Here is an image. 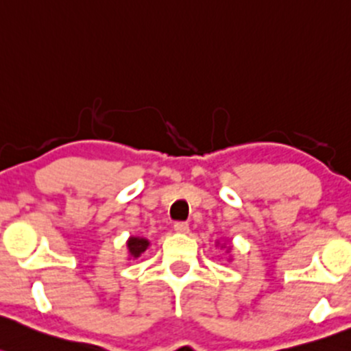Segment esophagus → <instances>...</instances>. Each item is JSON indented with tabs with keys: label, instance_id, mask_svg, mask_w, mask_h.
<instances>
[{
	"label": "esophagus",
	"instance_id": "esophagus-1",
	"mask_svg": "<svg viewBox=\"0 0 351 351\" xmlns=\"http://www.w3.org/2000/svg\"><path fill=\"white\" fill-rule=\"evenodd\" d=\"M173 228H175L176 234H188V232H190V227H188V223L185 222H176Z\"/></svg>",
	"mask_w": 351,
	"mask_h": 351
}]
</instances>
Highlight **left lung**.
Masks as SVG:
<instances>
[{
    "label": "left lung",
    "instance_id": "obj_1",
    "mask_svg": "<svg viewBox=\"0 0 351 351\" xmlns=\"http://www.w3.org/2000/svg\"><path fill=\"white\" fill-rule=\"evenodd\" d=\"M225 242H227V241H225ZM220 243V242H217L215 243V245H220V249H225V252H227L228 254V263H230V261H232V257H230V252H232V249H234V245H232V242L230 241H228V243Z\"/></svg>",
    "mask_w": 351,
    "mask_h": 351
}]
</instances>
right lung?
<instances>
[{"label": "right lung", "instance_id": "add662e5", "mask_svg": "<svg viewBox=\"0 0 351 351\" xmlns=\"http://www.w3.org/2000/svg\"><path fill=\"white\" fill-rule=\"evenodd\" d=\"M128 245V261H134L141 257L143 254L149 249L151 242L146 237H139V235H131L126 242Z\"/></svg>", "mask_w": 351, "mask_h": 351}]
</instances>
